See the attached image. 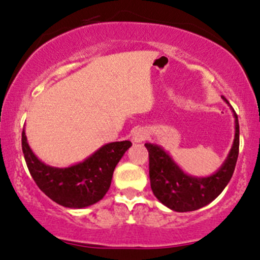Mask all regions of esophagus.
I'll return each mask as SVG.
<instances>
[{
  "label": "esophagus",
  "mask_w": 260,
  "mask_h": 260,
  "mask_svg": "<svg viewBox=\"0 0 260 260\" xmlns=\"http://www.w3.org/2000/svg\"><path fill=\"white\" fill-rule=\"evenodd\" d=\"M148 132H146L145 129H143V128H138V129H136L132 134V139L134 143H142L148 138Z\"/></svg>",
  "instance_id": "esophagus-1"
}]
</instances>
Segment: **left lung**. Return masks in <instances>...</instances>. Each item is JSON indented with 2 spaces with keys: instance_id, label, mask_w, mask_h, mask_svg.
Segmentation results:
<instances>
[{
  "instance_id": "1",
  "label": "left lung",
  "mask_w": 260,
  "mask_h": 260,
  "mask_svg": "<svg viewBox=\"0 0 260 260\" xmlns=\"http://www.w3.org/2000/svg\"><path fill=\"white\" fill-rule=\"evenodd\" d=\"M224 102L229 104L226 99ZM235 139L226 160L212 176L198 178L186 174L161 146L146 143L151 190L161 203L176 212H190L205 207L220 195L228 185L239 156L240 127L235 110Z\"/></svg>"
}]
</instances>
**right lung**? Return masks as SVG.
<instances>
[{"mask_svg":"<svg viewBox=\"0 0 260 260\" xmlns=\"http://www.w3.org/2000/svg\"><path fill=\"white\" fill-rule=\"evenodd\" d=\"M131 145L129 140L105 144L83 162L58 168L41 162L30 149L25 131L21 133V148L32 179L41 191L68 208L88 207L104 198L115 167Z\"/></svg>","mask_w":260,"mask_h":260,"instance_id":"1","label":"right lung"}]
</instances>
